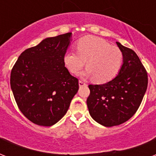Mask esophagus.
<instances>
[{"label":"esophagus","mask_w":156,"mask_h":156,"mask_svg":"<svg viewBox=\"0 0 156 156\" xmlns=\"http://www.w3.org/2000/svg\"><path fill=\"white\" fill-rule=\"evenodd\" d=\"M87 85V83H85V82H83V81L82 80H79V86L80 87H83V86H86Z\"/></svg>","instance_id":"34e87169"}]
</instances>
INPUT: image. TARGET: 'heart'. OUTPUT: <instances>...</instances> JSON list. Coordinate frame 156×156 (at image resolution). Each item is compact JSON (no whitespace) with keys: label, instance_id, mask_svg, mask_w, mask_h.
Segmentation results:
<instances>
[{"label":"heart","instance_id":"b5f03b06","mask_svg":"<svg viewBox=\"0 0 156 156\" xmlns=\"http://www.w3.org/2000/svg\"><path fill=\"white\" fill-rule=\"evenodd\" d=\"M75 52L64 55V64L73 74L80 73L87 62L85 76H92L95 83H104L115 77L123 63V53L117 46L103 39L85 36L76 44Z\"/></svg>","mask_w":156,"mask_h":156}]
</instances>
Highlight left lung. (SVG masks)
<instances>
[{
	"instance_id": "8db88e82",
	"label": "left lung",
	"mask_w": 156,
	"mask_h": 156,
	"mask_svg": "<svg viewBox=\"0 0 156 156\" xmlns=\"http://www.w3.org/2000/svg\"><path fill=\"white\" fill-rule=\"evenodd\" d=\"M116 44L123 53L118 75L104 84L88 86L87 104L90 115L106 127L125 123L136 113L148 84L147 72L138 55L119 42Z\"/></svg>"
}]
</instances>
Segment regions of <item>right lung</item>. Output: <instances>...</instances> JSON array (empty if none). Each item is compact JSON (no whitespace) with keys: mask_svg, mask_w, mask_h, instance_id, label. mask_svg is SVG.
<instances>
[{"mask_svg":"<svg viewBox=\"0 0 156 156\" xmlns=\"http://www.w3.org/2000/svg\"><path fill=\"white\" fill-rule=\"evenodd\" d=\"M70 37L69 32L45 39L22 52L12 68L10 87L17 105L35 125L56 124L78 92V79L64 64Z\"/></svg>","mask_w":156,"mask_h":156,"instance_id":"right-lung-1","label":"right lung"}]
</instances>
